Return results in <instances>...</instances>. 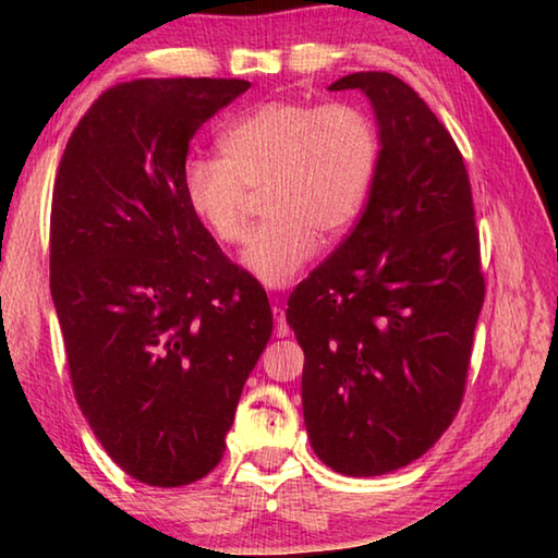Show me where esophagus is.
<instances>
[{"label":"esophagus","instance_id":"esophagus-1","mask_svg":"<svg viewBox=\"0 0 558 558\" xmlns=\"http://www.w3.org/2000/svg\"><path fill=\"white\" fill-rule=\"evenodd\" d=\"M272 315H276V335L278 337H288L290 335V327H288L286 313H282L280 307H272Z\"/></svg>","mask_w":558,"mask_h":558}]
</instances>
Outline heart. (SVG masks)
Instances as JSON below:
<instances>
[{"mask_svg":"<svg viewBox=\"0 0 558 558\" xmlns=\"http://www.w3.org/2000/svg\"><path fill=\"white\" fill-rule=\"evenodd\" d=\"M223 157H189V209L221 245L243 241L253 196L266 214L243 263L270 288L288 286L317 251L362 214L379 169L374 118L352 102L268 100L221 135Z\"/></svg>","mask_w":558,"mask_h":558,"instance_id":"heart-1","label":"heart"}]
</instances>
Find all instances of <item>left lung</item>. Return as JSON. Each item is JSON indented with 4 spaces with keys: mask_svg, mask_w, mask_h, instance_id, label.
I'll use <instances>...</instances> for the list:
<instances>
[{
    "mask_svg": "<svg viewBox=\"0 0 558 558\" xmlns=\"http://www.w3.org/2000/svg\"><path fill=\"white\" fill-rule=\"evenodd\" d=\"M347 88L374 102L379 169L362 219L286 317L305 352L310 446L374 477L418 460L458 415L485 276L468 169L436 112L386 71L329 86Z\"/></svg>",
    "mask_w": 558,
    "mask_h": 558,
    "instance_id": "left-lung-1",
    "label": "left lung"
}]
</instances>
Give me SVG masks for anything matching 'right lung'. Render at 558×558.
<instances>
[{
  "instance_id": "add662e5",
  "label": "right lung",
  "mask_w": 558,
  "mask_h": 558,
  "mask_svg": "<svg viewBox=\"0 0 558 558\" xmlns=\"http://www.w3.org/2000/svg\"><path fill=\"white\" fill-rule=\"evenodd\" d=\"M251 83L137 78L71 132L51 199V295L75 401L108 456L153 487L219 465L272 332L266 290L189 209V143Z\"/></svg>"
}]
</instances>
